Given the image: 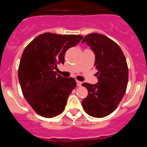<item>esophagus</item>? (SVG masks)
Wrapping results in <instances>:
<instances>
[{
	"label": "esophagus",
	"mask_w": 147,
	"mask_h": 147,
	"mask_svg": "<svg viewBox=\"0 0 147 147\" xmlns=\"http://www.w3.org/2000/svg\"><path fill=\"white\" fill-rule=\"evenodd\" d=\"M76 82H77V85L78 86H81V85H82V82H80V81H78V80H77L76 81Z\"/></svg>",
	"instance_id": "34e87169"
}]
</instances>
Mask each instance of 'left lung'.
I'll return each instance as SVG.
<instances>
[{"instance_id":"left-lung-1","label":"left lung","mask_w":147,"mask_h":147,"mask_svg":"<svg viewBox=\"0 0 147 147\" xmlns=\"http://www.w3.org/2000/svg\"><path fill=\"white\" fill-rule=\"evenodd\" d=\"M82 42H86L96 55L98 79L96 84H82L88 92L82 107L88 115L102 118L117 109L125 95L128 81L126 59L120 47L104 35L90 33Z\"/></svg>"}]
</instances>
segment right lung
I'll return each instance as SVG.
<instances>
[{
  "label": "right lung",
  "mask_w": 147,
  "mask_h": 147,
  "mask_svg": "<svg viewBox=\"0 0 147 147\" xmlns=\"http://www.w3.org/2000/svg\"><path fill=\"white\" fill-rule=\"evenodd\" d=\"M80 35L45 33L33 39L21 58L18 77L22 93L37 114L52 118L63 112L67 100L77 83L72 77H63L54 69L64 63L69 48L78 44Z\"/></svg>",
  "instance_id": "add662e5"
}]
</instances>
